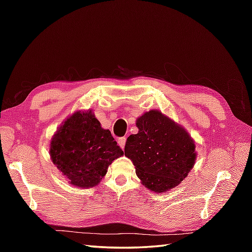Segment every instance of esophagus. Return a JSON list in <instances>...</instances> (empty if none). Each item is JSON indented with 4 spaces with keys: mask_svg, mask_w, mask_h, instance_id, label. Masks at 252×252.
I'll list each match as a JSON object with an SVG mask.
<instances>
[{
    "mask_svg": "<svg viewBox=\"0 0 252 252\" xmlns=\"http://www.w3.org/2000/svg\"><path fill=\"white\" fill-rule=\"evenodd\" d=\"M126 137H120L119 140H118V144H119V146L123 149L126 146Z\"/></svg>",
    "mask_w": 252,
    "mask_h": 252,
    "instance_id": "1",
    "label": "esophagus"
}]
</instances>
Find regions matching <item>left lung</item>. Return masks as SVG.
<instances>
[{"label":"left lung","instance_id":"8db88e82","mask_svg":"<svg viewBox=\"0 0 252 252\" xmlns=\"http://www.w3.org/2000/svg\"><path fill=\"white\" fill-rule=\"evenodd\" d=\"M136 126L138 133L127 137L125 155L135 165L143 185L158 192L179 185L196 159L189 133L158 110L145 112Z\"/></svg>","mask_w":252,"mask_h":252}]
</instances>
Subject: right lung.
Wrapping results in <instances>:
<instances>
[{
	"mask_svg": "<svg viewBox=\"0 0 252 252\" xmlns=\"http://www.w3.org/2000/svg\"><path fill=\"white\" fill-rule=\"evenodd\" d=\"M50 154L70 184L90 189L99 183L123 151L90 110L74 112L63 122L52 138Z\"/></svg>",
	"mask_w": 252,
	"mask_h": 252,
	"instance_id": "right-lung-1",
	"label": "right lung"
}]
</instances>
